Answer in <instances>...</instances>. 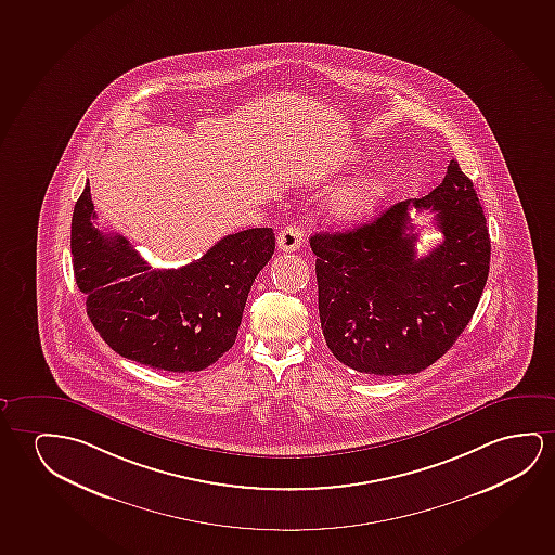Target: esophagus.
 Returning a JSON list of instances; mask_svg holds the SVG:
<instances>
[{
  "instance_id": "obj_1",
  "label": "esophagus",
  "mask_w": 555,
  "mask_h": 555,
  "mask_svg": "<svg viewBox=\"0 0 555 555\" xmlns=\"http://www.w3.org/2000/svg\"><path fill=\"white\" fill-rule=\"evenodd\" d=\"M304 238H306V234H304L301 227L288 225L286 229H282L279 238H276V244H279L282 251H296V249L301 248Z\"/></svg>"
}]
</instances>
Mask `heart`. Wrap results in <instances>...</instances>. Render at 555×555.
I'll list each match as a JSON object with an SVG mask.
<instances>
[{
	"instance_id": "1",
	"label": "heart",
	"mask_w": 555,
	"mask_h": 555,
	"mask_svg": "<svg viewBox=\"0 0 555 555\" xmlns=\"http://www.w3.org/2000/svg\"><path fill=\"white\" fill-rule=\"evenodd\" d=\"M391 189V183L386 176L374 173L357 179L349 185L341 186L338 193L332 196L330 208L334 216L346 221H357L378 206L379 202L386 198Z\"/></svg>"
}]
</instances>
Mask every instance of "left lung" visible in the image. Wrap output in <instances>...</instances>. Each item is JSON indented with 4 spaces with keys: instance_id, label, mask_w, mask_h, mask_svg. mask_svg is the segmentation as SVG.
<instances>
[{
    "instance_id": "left-lung-1",
    "label": "left lung",
    "mask_w": 555,
    "mask_h": 555,
    "mask_svg": "<svg viewBox=\"0 0 555 555\" xmlns=\"http://www.w3.org/2000/svg\"><path fill=\"white\" fill-rule=\"evenodd\" d=\"M437 210L442 233L415 256L410 208ZM326 346L349 369L416 374L449 351L472 321L490 263L487 219L472 179L450 160L424 198L397 202L346 233L311 236Z\"/></svg>"
}]
</instances>
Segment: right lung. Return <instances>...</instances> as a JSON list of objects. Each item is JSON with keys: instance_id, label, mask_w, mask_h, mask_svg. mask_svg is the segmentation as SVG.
I'll use <instances>...</instances> for the list:
<instances>
[{"instance_id": "1", "label": "right lung", "mask_w": 555, "mask_h": 555, "mask_svg": "<svg viewBox=\"0 0 555 555\" xmlns=\"http://www.w3.org/2000/svg\"><path fill=\"white\" fill-rule=\"evenodd\" d=\"M89 185L74 206V276L91 324L116 353L151 369L198 372L234 346L271 227L227 234L193 263L153 269L120 234L95 227Z\"/></svg>"}]
</instances>
